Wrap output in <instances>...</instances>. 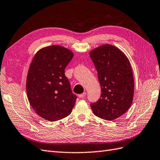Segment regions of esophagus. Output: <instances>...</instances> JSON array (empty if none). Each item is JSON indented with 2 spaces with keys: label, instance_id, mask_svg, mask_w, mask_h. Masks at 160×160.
<instances>
[{
  "label": "esophagus",
  "instance_id": "1",
  "mask_svg": "<svg viewBox=\"0 0 160 160\" xmlns=\"http://www.w3.org/2000/svg\"><path fill=\"white\" fill-rule=\"evenodd\" d=\"M85 96H86V92H83V93H81V94L79 95V98H84Z\"/></svg>",
  "mask_w": 160,
  "mask_h": 160
}]
</instances>
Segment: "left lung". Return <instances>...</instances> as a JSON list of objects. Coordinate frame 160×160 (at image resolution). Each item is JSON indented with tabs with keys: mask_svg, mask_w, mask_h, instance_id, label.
<instances>
[{
	"mask_svg": "<svg viewBox=\"0 0 160 160\" xmlns=\"http://www.w3.org/2000/svg\"><path fill=\"white\" fill-rule=\"evenodd\" d=\"M98 72L101 96L90 104L93 114L106 120L124 114L132 104L134 79L130 62L116 47L104 44L89 52Z\"/></svg>",
	"mask_w": 160,
	"mask_h": 160,
	"instance_id": "8db88e82",
	"label": "left lung"
}]
</instances>
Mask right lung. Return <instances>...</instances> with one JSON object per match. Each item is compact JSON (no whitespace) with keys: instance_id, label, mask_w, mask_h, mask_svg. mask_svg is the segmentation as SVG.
Here are the masks:
<instances>
[{"instance_id":"add662e5","label":"right lung","mask_w":160,"mask_h":160,"mask_svg":"<svg viewBox=\"0 0 160 160\" xmlns=\"http://www.w3.org/2000/svg\"><path fill=\"white\" fill-rule=\"evenodd\" d=\"M64 47L53 45L39 50L30 64L26 91L30 105L36 113L48 121H57L69 115L77 96L64 75L73 57Z\"/></svg>"}]
</instances>
